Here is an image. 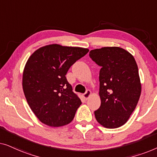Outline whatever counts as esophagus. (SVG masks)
<instances>
[{
    "label": "esophagus",
    "mask_w": 157,
    "mask_h": 157,
    "mask_svg": "<svg viewBox=\"0 0 157 157\" xmlns=\"http://www.w3.org/2000/svg\"><path fill=\"white\" fill-rule=\"evenodd\" d=\"M91 91H90V90H87L85 94H83V98H84L86 100H87L88 98H89L90 96H91Z\"/></svg>",
    "instance_id": "1"
}]
</instances>
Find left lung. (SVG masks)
<instances>
[{"label": "left lung", "instance_id": "obj_1", "mask_svg": "<svg viewBox=\"0 0 157 157\" xmlns=\"http://www.w3.org/2000/svg\"><path fill=\"white\" fill-rule=\"evenodd\" d=\"M98 66L101 106L94 111L96 119L107 128L125 124L134 111L141 92L138 66L134 58L117 46L103 47L89 52Z\"/></svg>", "mask_w": 157, "mask_h": 157}]
</instances>
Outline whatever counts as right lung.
<instances>
[{
  "instance_id": "1",
  "label": "right lung",
  "mask_w": 157,
  "mask_h": 157,
  "mask_svg": "<svg viewBox=\"0 0 157 157\" xmlns=\"http://www.w3.org/2000/svg\"><path fill=\"white\" fill-rule=\"evenodd\" d=\"M89 49L49 44L31 55L23 72L22 86L28 104L43 124L51 127L67 125L81 104L66 75Z\"/></svg>"
}]
</instances>
